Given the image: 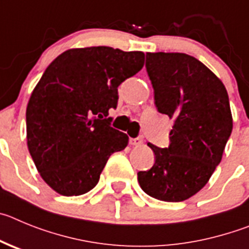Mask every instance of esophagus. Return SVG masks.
Returning a JSON list of instances; mask_svg holds the SVG:
<instances>
[{"label":"esophagus","mask_w":249,"mask_h":249,"mask_svg":"<svg viewBox=\"0 0 249 249\" xmlns=\"http://www.w3.org/2000/svg\"><path fill=\"white\" fill-rule=\"evenodd\" d=\"M142 138H135V139H130V145H133V146H140L142 144Z\"/></svg>","instance_id":"1"}]
</instances>
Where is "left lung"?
Wrapping results in <instances>:
<instances>
[{
  "label": "left lung",
  "instance_id": "8db88e82",
  "mask_svg": "<svg viewBox=\"0 0 249 249\" xmlns=\"http://www.w3.org/2000/svg\"><path fill=\"white\" fill-rule=\"evenodd\" d=\"M146 71L159 113L174 119L169 147L147 144L155 163L138 172L145 194L181 202L200 191L221 162L232 133L230 99L223 83L185 53H146Z\"/></svg>",
  "mask_w": 249,
  "mask_h": 249
}]
</instances>
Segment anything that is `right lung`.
Listing matches in <instances>:
<instances>
[{"label": "right lung", "instance_id": "right-lung-1", "mask_svg": "<svg viewBox=\"0 0 249 249\" xmlns=\"http://www.w3.org/2000/svg\"><path fill=\"white\" fill-rule=\"evenodd\" d=\"M142 52L111 47L68 49L58 55L31 94L27 145L44 182L63 196L95 187L111 154L129 138L110 126L118 87L144 67Z\"/></svg>", "mask_w": 249, "mask_h": 249}]
</instances>
